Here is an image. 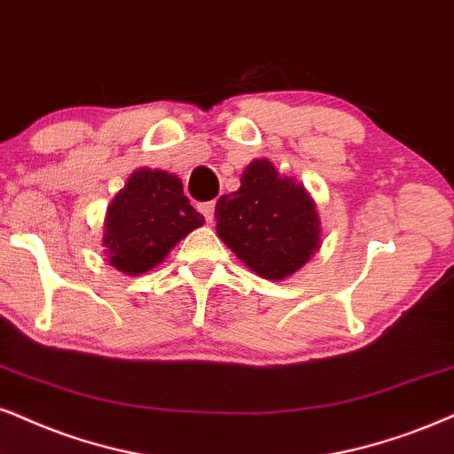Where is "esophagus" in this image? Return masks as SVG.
I'll return each mask as SVG.
<instances>
[{
    "instance_id": "34e87169",
    "label": "esophagus",
    "mask_w": 454,
    "mask_h": 454,
    "mask_svg": "<svg viewBox=\"0 0 454 454\" xmlns=\"http://www.w3.org/2000/svg\"><path fill=\"white\" fill-rule=\"evenodd\" d=\"M200 211H203L205 220H207V222L211 223V222H214V211H215V203H214V200H211V203H203V205H200Z\"/></svg>"
}]
</instances>
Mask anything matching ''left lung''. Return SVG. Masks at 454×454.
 <instances>
[{
    "label": "left lung",
    "instance_id": "8db88e82",
    "mask_svg": "<svg viewBox=\"0 0 454 454\" xmlns=\"http://www.w3.org/2000/svg\"><path fill=\"white\" fill-rule=\"evenodd\" d=\"M215 232L247 268L268 280L289 278L323 245L317 200L268 159L251 160L239 191L217 199Z\"/></svg>",
    "mask_w": 454,
    "mask_h": 454
}]
</instances>
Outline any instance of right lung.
<instances>
[{
    "label": "right lung",
    "instance_id": "1",
    "mask_svg": "<svg viewBox=\"0 0 454 454\" xmlns=\"http://www.w3.org/2000/svg\"><path fill=\"white\" fill-rule=\"evenodd\" d=\"M205 217L194 211L182 180L169 171L140 168L106 207L102 247L108 263L128 277L153 270Z\"/></svg>",
    "mask_w": 454,
    "mask_h": 454
}]
</instances>
